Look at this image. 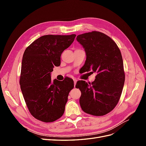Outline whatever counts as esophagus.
Masks as SVG:
<instances>
[{
    "instance_id": "esophagus-1",
    "label": "esophagus",
    "mask_w": 146,
    "mask_h": 146,
    "mask_svg": "<svg viewBox=\"0 0 146 146\" xmlns=\"http://www.w3.org/2000/svg\"><path fill=\"white\" fill-rule=\"evenodd\" d=\"M74 87H75V86H76V83H77V80H76V78H74Z\"/></svg>"
}]
</instances>
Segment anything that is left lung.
Returning a JSON list of instances; mask_svg holds the SVG:
<instances>
[{
	"instance_id": "left-lung-1",
	"label": "left lung",
	"mask_w": 146,
	"mask_h": 146,
	"mask_svg": "<svg viewBox=\"0 0 146 146\" xmlns=\"http://www.w3.org/2000/svg\"><path fill=\"white\" fill-rule=\"evenodd\" d=\"M80 42L86 55L84 72L97 74L94 82H77L81 91L80 107L84 112L101 116L111 111L120 99L125 82L122 57L113 39L97 31L79 35Z\"/></svg>"
}]
</instances>
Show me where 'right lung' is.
I'll return each mask as SVG.
<instances>
[{"mask_svg": "<svg viewBox=\"0 0 146 146\" xmlns=\"http://www.w3.org/2000/svg\"><path fill=\"white\" fill-rule=\"evenodd\" d=\"M76 35H47L38 38L24 53L19 83L30 114L39 121L52 122L63 116L72 78L51 80L54 66L61 63V55L74 41Z\"/></svg>", "mask_w": 146, "mask_h": 146, "instance_id": "1", "label": "right lung"}]
</instances>
